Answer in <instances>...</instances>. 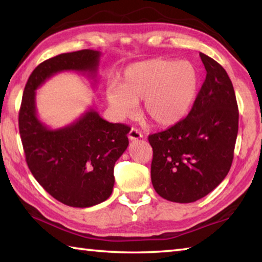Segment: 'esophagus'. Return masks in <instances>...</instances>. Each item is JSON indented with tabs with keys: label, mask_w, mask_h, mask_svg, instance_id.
Returning <instances> with one entry per match:
<instances>
[{
	"label": "esophagus",
	"mask_w": 262,
	"mask_h": 262,
	"mask_svg": "<svg viewBox=\"0 0 262 262\" xmlns=\"http://www.w3.org/2000/svg\"><path fill=\"white\" fill-rule=\"evenodd\" d=\"M141 137H142L141 132L139 129H136V128H132L129 133H128V139H129L130 141L139 140V139H141Z\"/></svg>",
	"instance_id": "34e87169"
}]
</instances>
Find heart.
Wrapping results in <instances>:
<instances>
[{
  "label": "heart",
  "instance_id": "b5f03b06",
  "mask_svg": "<svg viewBox=\"0 0 262 262\" xmlns=\"http://www.w3.org/2000/svg\"><path fill=\"white\" fill-rule=\"evenodd\" d=\"M199 86L200 72L192 61L156 57L128 66L120 84L106 89V98L120 115L143 100L142 112L154 125L171 127L188 113Z\"/></svg>",
  "mask_w": 262,
  "mask_h": 262
}]
</instances>
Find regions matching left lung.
I'll list each match as a JSON object with an SVG mask.
<instances>
[{"label": "left lung", "mask_w": 262, "mask_h": 262, "mask_svg": "<svg viewBox=\"0 0 262 262\" xmlns=\"http://www.w3.org/2000/svg\"><path fill=\"white\" fill-rule=\"evenodd\" d=\"M207 76L187 117L149 135L151 181L163 199L194 202L227 177L238 134V105L231 79L220 63L200 53Z\"/></svg>", "instance_id": "left-lung-1"}]
</instances>
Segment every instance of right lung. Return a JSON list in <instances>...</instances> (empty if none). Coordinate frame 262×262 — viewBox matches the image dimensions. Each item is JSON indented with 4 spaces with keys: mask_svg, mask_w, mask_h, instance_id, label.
<instances>
[{
    "mask_svg": "<svg viewBox=\"0 0 262 262\" xmlns=\"http://www.w3.org/2000/svg\"><path fill=\"white\" fill-rule=\"evenodd\" d=\"M100 55L82 50L43 61L30 75L21 99L19 134L31 173L47 193L69 207H92L110 198L114 164L128 147L130 128L106 121L89 108L70 125L51 129L37 115L35 90L61 72L82 73L96 83Z\"/></svg>",
    "mask_w": 262,
    "mask_h": 262,
    "instance_id": "1",
    "label": "right lung"
}]
</instances>
